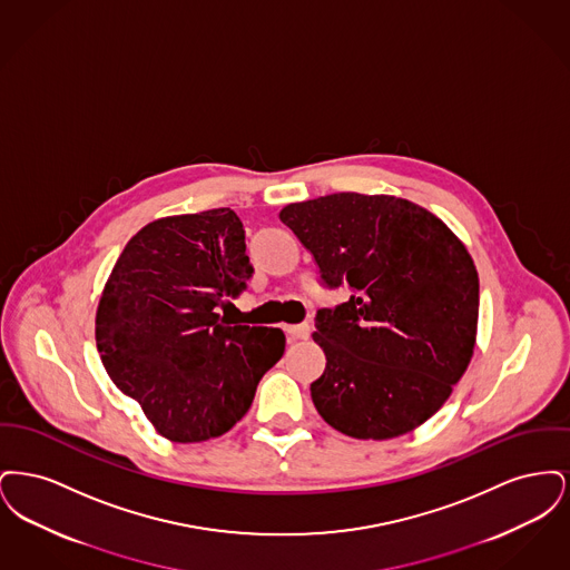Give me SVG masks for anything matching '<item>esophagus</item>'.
I'll return each instance as SVG.
<instances>
[{
    "mask_svg": "<svg viewBox=\"0 0 570 570\" xmlns=\"http://www.w3.org/2000/svg\"><path fill=\"white\" fill-rule=\"evenodd\" d=\"M286 333L293 337V340H305L309 335V325L307 323H298V325L286 326Z\"/></svg>",
    "mask_w": 570,
    "mask_h": 570,
    "instance_id": "obj_1",
    "label": "esophagus"
}]
</instances>
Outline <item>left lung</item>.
Wrapping results in <instances>:
<instances>
[{"label":"left lung","instance_id":"1","mask_svg":"<svg viewBox=\"0 0 570 570\" xmlns=\"http://www.w3.org/2000/svg\"><path fill=\"white\" fill-rule=\"evenodd\" d=\"M279 219L312 254L323 286L351 288L314 318L326 356L309 384L318 414L358 440L425 423L474 353L479 273L465 245L395 196L328 194L284 207Z\"/></svg>","mask_w":570,"mask_h":570}]
</instances>
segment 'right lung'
<instances>
[{
    "label": "right lung",
    "mask_w": 570,
    "mask_h": 570,
    "mask_svg": "<svg viewBox=\"0 0 570 570\" xmlns=\"http://www.w3.org/2000/svg\"><path fill=\"white\" fill-rule=\"evenodd\" d=\"M252 273L244 224L226 207L156 219L117 258L96 314V344L115 386L164 438L226 434L282 358V328L226 318Z\"/></svg>",
    "instance_id": "add662e5"
}]
</instances>
